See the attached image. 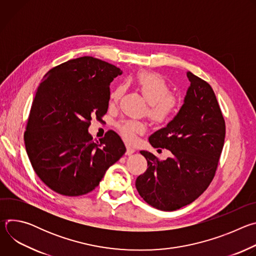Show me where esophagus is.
<instances>
[{
	"label": "esophagus",
	"mask_w": 256,
	"mask_h": 256,
	"mask_svg": "<svg viewBox=\"0 0 256 256\" xmlns=\"http://www.w3.org/2000/svg\"><path fill=\"white\" fill-rule=\"evenodd\" d=\"M136 152V150L134 149V148H132V147H126V154L128 155V156H130L132 154H134Z\"/></svg>",
	"instance_id": "obj_1"
}]
</instances>
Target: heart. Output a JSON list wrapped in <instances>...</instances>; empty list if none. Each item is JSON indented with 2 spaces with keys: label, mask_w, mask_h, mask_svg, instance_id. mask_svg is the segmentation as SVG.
<instances>
[{
  "label": "heart",
  "mask_w": 256,
  "mask_h": 256,
  "mask_svg": "<svg viewBox=\"0 0 256 256\" xmlns=\"http://www.w3.org/2000/svg\"><path fill=\"white\" fill-rule=\"evenodd\" d=\"M134 84L144 98L149 102V116L157 124L168 122L176 112L178 100L171 93L170 86L156 72H140L134 78ZM124 92V85H118L110 94L112 101H118ZM118 128L126 142H134L136 134L146 130V124L138 120H124Z\"/></svg>",
  "instance_id": "heart-1"
}]
</instances>
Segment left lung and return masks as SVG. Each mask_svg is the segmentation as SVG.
Returning <instances> with one entry per match:
<instances>
[{"label": "left lung", "mask_w": 256, "mask_h": 256, "mask_svg": "<svg viewBox=\"0 0 256 256\" xmlns=\"http://www.w3.org/2000/svg\"><path fill=\"white\" fill-rule=\"evenodd\" d=\"M190 86L176 116L149 138L154 148L171 151L160 161L148 151V162L136 180L144 200L161 210H175L194 202L210 186L220 159L226 134L225 120L208 83L188 72Z\"/></svg>", "instance_id": "1"}]
</instances>
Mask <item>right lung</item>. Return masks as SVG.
<instances>
[{
  "label": "right lung",
  "mask_w": 256,
  "mask_h": 256,
  "mask_svg": "<svg viewBox=\"0 0 256 256\" xmlns=\"http://www.w3.org/2000/svg\"><path fill=\"white\" fill-rule=\"evenodd\" d=\"M122 74L112 64L82 56L52 68L40 84L24 142L35 173L54 192L66 196L92 192L126 153L116 132L108 130L100 142L88 132L92 118L107 112L109 85Z\"/></svg>",
  "instance_id": "obj_1"
}]
</instances>
